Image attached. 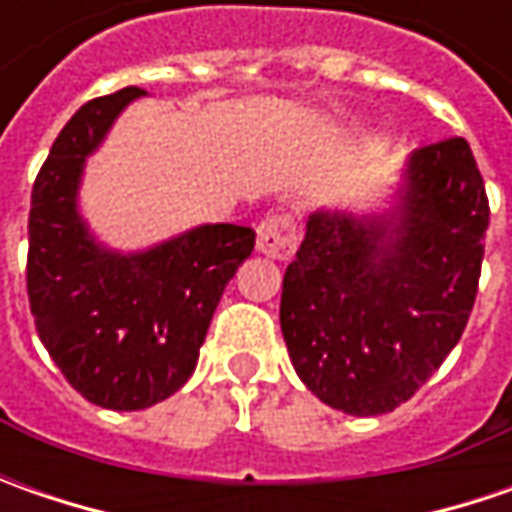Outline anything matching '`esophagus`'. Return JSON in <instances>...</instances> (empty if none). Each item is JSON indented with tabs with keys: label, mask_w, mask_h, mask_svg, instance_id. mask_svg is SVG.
I'll list each match as a JSON object with an SVG mask.
<instances>
[{
	"label": "esophagus",
	"mask_w": 512,
	"mask_h": 512,
	"mask_svg": "<svg viewBox=\"0 0 512 512\" xmlns=\"http://www.w3.org/2000/svg\"><path fill=\"white\" fill-rule=\"evenodd\" d=\"M299 245V225L293 213H273L259 222L256 230V247L270 259H293Z\"/></svg>",
	"instance_id": "34e87169"
}]
</instances>
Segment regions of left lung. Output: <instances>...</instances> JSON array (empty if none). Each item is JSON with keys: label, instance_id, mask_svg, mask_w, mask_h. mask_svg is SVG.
Returning <instances> with one entry per match:
<instances>
[{"label": "left lung", "instance_id": "obj_1", "mask_svg": "<svg viewBox=\"0 0 512 512\" xmlns=\"http://www.w3.org/2000/svg\"><path fill=\"white\" fill-rule=\"evenodd\" d=\"M487 222L484 179L462 136L410 156L390 216L313 213L279 307L307 390L350 416L407 402L462 339Z\"/></svg>", "mask_w": 512, "mask_h": 512}]
</instances>
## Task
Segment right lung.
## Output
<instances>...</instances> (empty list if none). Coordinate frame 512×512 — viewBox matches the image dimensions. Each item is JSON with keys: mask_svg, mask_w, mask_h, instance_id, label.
Listing matches in <instances>:
<instances>
[{"mask_svg": "<svg viewBox=\"0 0 512 512\" xmlns=\"http://www.w3.org/2000/svg\"><path fill=\"white\" fill-rule=\"evenodd\" d=\"M142 88L90 99L56 136L30 193L28 299L36 333L70 387L108 410L173 396L196 370L225 285L256 233L205 225L148 253H108L76 213L85 156Z\"/></svg>", "mask_w": 512, "mask_h": 512, "instance_id": "obj_1", "label": "right lung"}]
</instances>
